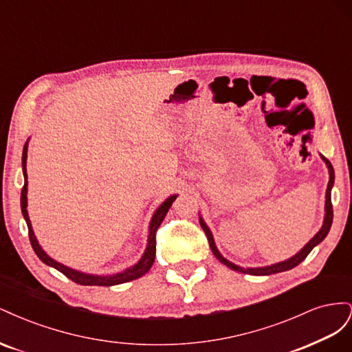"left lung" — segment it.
Listing matches in <instances>:
<instances>
[{"instance_id":"left-lung-1","label":"left lung","mask_w":352,"mask_h":352,"mask_svg":"<svg viewBox=\"0 0 352 352\" xmlns=\"http://www.w3.org/2000/svg\"><path fill=\"white\" fill-rule=\"evenodd\" d=\"M322 158L324 160L326 164H327V168H329V176H330V177H329V184H327V189H326V214H324V221H323V226H322V229L316 233L314 238H313L310 242H308L300 252L295 254L294 257H292V258H289V260L282 261V263H278V264H273V265H267V267L243 269V267H241V265H236V264L230 263L229 260H226V258L223 257V255L219 252V250L216 248L214 239H212V235H211L210 229L207 228V225L204 223V220H202V219L199 217V225H201L202 230L206 232L207 239H208V243H210V248H211L212 254L216 255V258H217L220 263H223L225 265H228V267H229V269H232V270L239 272V273H248V274H254V276H267V274H274V273L286 272V270H291V269L296 267V265L300 264V263H302V261L307 258V255L310 254V252H311V250L316 247V245H317V243H320V242L326 238V235H327L329 230H330V226H332V221H333V207H332V198H330V192H332V186H333V182H335V172H333L332 163H330L329 160H327L326 157H323V155H322Z\"/></svg>"}]
</instances>
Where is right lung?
<instances>
[{
    "mask_svg": "<svg viewBox=\"0 0 352 352\" xmlns=\"http://www.w3.org/2000/svg\"><path fill=\"white\" fill-rule=\"evenodd\" d=\"M26 158H28V142L25 144L23 146V157H22V166H23V175H25V185L22 188V194H20V206H22V212H23V217L28 223V230H29V241H30V245L32 248H34L35 254L39 257L41 261H44L45 264L51 265V267L57 269L58 272H61L65 276H67V278L70 280H73L74 283H79V285H88V286H113V285H119V283H124V282H129V280H133V279H138L141 278V276H144L148 270L151 269V265L154 263V258H155V245H157V241H155V235H157V230L160 228V225H162V221L164 220L168 208L172 207L173 201L176 199L177 195H172L168 197L162 206H160L157 208V211L154 212L153 216V220H151V225H150V235H148V247L145 250V254L142 255V258L138 261L135 265H132V267L126 269L124 272H120V273H116V274H110V276H94V274H87V273H80V272H76L73 269H69L66 267V265H63L60 263H57L56 260L50 258L48 255L44 252V250H42L39 247V243L34 235V230H32V226H30V220H29V216H28V175H26Z\"/></svg>",
    "mask_w": 352,
    "mask_h": 352,
    "instance_id": "add662e5",
    "label": "right lung"
}]
</instances>
